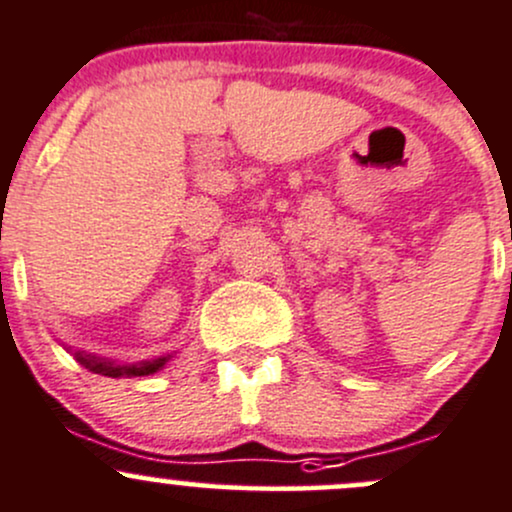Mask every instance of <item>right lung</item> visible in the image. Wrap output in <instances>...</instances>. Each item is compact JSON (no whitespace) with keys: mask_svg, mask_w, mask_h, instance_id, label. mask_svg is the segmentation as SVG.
Returning <instances> with one entry per match:
<instances>
[{"mask_svg":"<svg viewBox=\"0 0 512 512\" xmlns=\"http://www.w3.org/2000/svg\"><path fill=\"white\" fill-rule=\"evenodd\" d=\"M66 347V345H63ZM78 362H81L86 370L96 372V374H105V377H147V374L160 372L167 362L172 360V355H162V357H152V360H142V362H133V365H118L110 357H100L93 355V352L86 350H73V347H66Z\"/></svg>","mask_w":512,"mask_h":512,"instance_id":"right-lung-1","label":"right lung"}]
</instances>
